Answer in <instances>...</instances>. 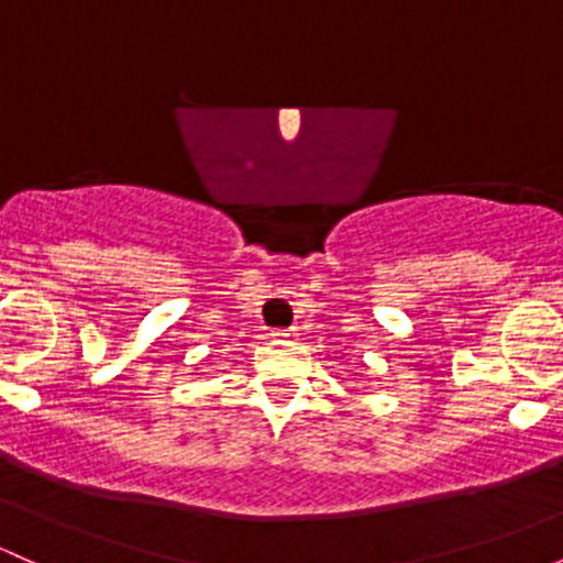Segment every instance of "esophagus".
Instances as JSON below:
<instances>
[{
  "label": "esophagus",
  "instance_id": "obj_1",
  "mask_svg": "<svg viewBox=\"0 0 563 563\" xmlns=\"http://www.w3.org/2000/svg\"><path fill=\"white\" fill-rule=\"evenodd\" d=\"M269 336L275 339V342H288V339H291L294 333H291V331H286V329H277V331H272Z\"/></svg>",
  "mask_w": 563,
  "mask_h": 563
}]
</instances>
